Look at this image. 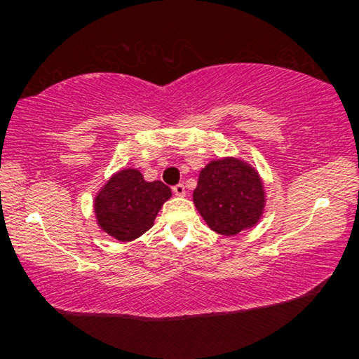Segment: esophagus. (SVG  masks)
<instances>
[{
  "mask_svg": "<svg viewBox=\"0 0 359 359\" xmlns=\"http://www.w3.org/2000/svg\"><path fill=\"white\" fill-rule=\"evenodd\" d=\"M172 191H174V194L175 196H185V185L184 184H177V185H174L172 187Z\"/></svg>",
  "mask_w": 359,
  "mask_h": 359,
  "instance_id": "34e87169",
  "label": "esophagus"
}]
</instances>
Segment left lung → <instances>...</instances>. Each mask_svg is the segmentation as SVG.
<instances>
[{"label":"left lung","instance_id":"1","mask_svg":"<svg viewBox=\"0 0 359 359\" xmlns=\"http://www.w3.org/2000/svg\"><path fill=\"white\" fill-rule=\"evenodd\" d=\"M193 203L218 234L236 236L264 214L266 193L257 169L234 156L212 160L201 169Z\"/></svg>","mask_w":359,"mask_h":359}]
</instances>
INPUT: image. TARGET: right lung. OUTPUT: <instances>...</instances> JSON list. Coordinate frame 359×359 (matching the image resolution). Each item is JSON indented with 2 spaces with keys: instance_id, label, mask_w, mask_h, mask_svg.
I'll return each mask as SVG.
<instances>
[{
  "instance_id": "right-lung-1",
  "label": "right lung",
  "mask_w": 359,
  "mask_h": 359,
  "mask_svg": "<svg viewBox=\"0 0 359 359\" xmlns=\"http://www.w3.org/2000/svg\"><path fill=\"white\" fill-rule=\"evenodd\" d=\"M171 196V188L161 180L147 182L137 169H121L95 196L96 223L114 239L135 241L154 226L158 212Z\"/></svg>"
}]
</instances>
